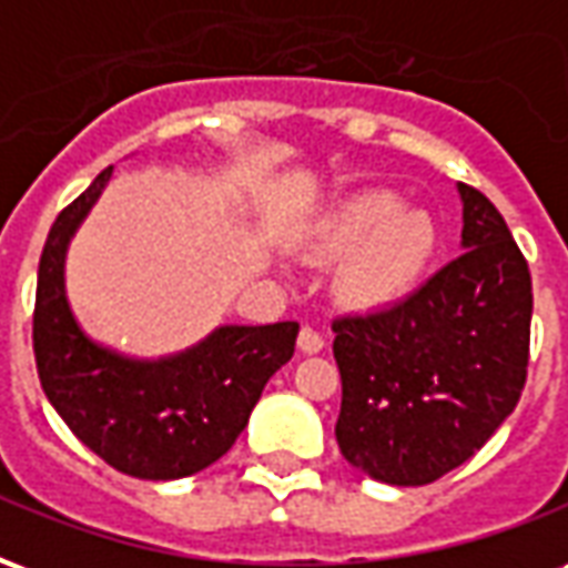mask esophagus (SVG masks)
Wrapping results in <instances>:
<instances>
[{"mask_svg": "<svg viewBox=\"0 0 568 568\" xmlns=\"http://www.w3.org/2000/svg\"><path fill=\"white\" fill-rule=\"evenodd\" d=\"M297 346H301L304 353H320L322 346H325V337H322L316 328L304 325V328H301V337H297Z\"/></svg>", "mask_w": 568, "mask_h": 568, "instance_id": "1", "label": "esophagus"}]
</instances>
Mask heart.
Instances as JSON below:
<instances>
[{"instance_id":"heart-1","label":"heart","mask_w":568,"mask_h":568,"mask_svg":"<svg viewBox=\"0 0 568 568\" xmlns=\"http://www.w3.org/2000/svg\"><path fill=\"white\" fill-rule=\"evenodd\" d=\"M320 246L328 255H353L346 295L365 307L407 297L426 276L438 246L432 215L407 210L395 191H362L322 222Z\"/></svg>"}]
</instances>
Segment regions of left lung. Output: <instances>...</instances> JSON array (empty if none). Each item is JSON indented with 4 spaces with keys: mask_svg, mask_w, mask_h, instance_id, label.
I'll use <instances>...</instances> for the list:
<instances>
[{
    "mask_svg": "<svg viewBox=\"0 0 568 568\" xmlns=\"http://www.w3.org/2000/svg\"><path fill=\"white\" fill-rule=\"evenodd\" d=\"M463 255L393 307L332 322L341 453L365 475L423 487L511 414L526 383L532 276L501 212L459 185Z\"/></svg>",
    "mask_w": 568,
    "mask_h": 568,
    "instance_id": "1",
    "label": "left lung"
}]
</instances>
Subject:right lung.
I'll use <instances>...</instances> for the list:
<instances>
[{
  "label": "right lung",
  "instance_id": "obj_1",
  "mask_svg": "<svg viewBox=\"0 0 568 568\" xmlns=\"http://www.w3.org/2000/svg\"><path fill=\"white\" fill-rule=\"evenodd\" d=\"M112 166L51 224L39 261L32 353L48 402L103 463L142 480L197 475L234 447L264 383L295 356L297 322L224 325L161 362L93 344L63 285L67 246L103 194Z\"/></svg>",
  "mask_w": 568,
  "mask_h": 568
}]
</instances>
